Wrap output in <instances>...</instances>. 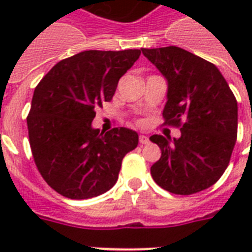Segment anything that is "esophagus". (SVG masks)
Returning a JSON list of instances; mask_svg holds the SVG:
<instances>
[{"instance_id":"1","label":"esophagus","mask_w":252,"mask_h":252,"mask_svg":"<svg viewBox=\"0 0 252 252\" xmlns=\"http://www.w3.org/2000/svg\"><path fill=\"white\" fill-rule=\"evenodd\" d=\"M138 141H140V144H141V145H146V144H149V137H146V136H144V134H142V136H140V137H138Z\"/></svg>"}]
</instances>
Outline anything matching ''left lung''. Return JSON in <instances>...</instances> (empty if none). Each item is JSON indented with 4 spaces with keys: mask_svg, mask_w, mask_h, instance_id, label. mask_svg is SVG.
<instances>
[{
    "mask_svg": "<svg viewBox=\"0 0 252 252\" xmlns=\"http://www.w3.org/2000/svg\"><path fill=\"white\" fill-rule=\"evenodd\" d=\"M167 80L163 126L180 137L153 134L161 158L150 167L154 182L175 195L207 189L230 162L238 129V106L216 65L179 47L141 48Z\"/></svg>",
    "mask_w": 252,
    "mask_h": 252,
    "instance_id": "8db88e82",
    "label": "left lung"
}]
</instances>
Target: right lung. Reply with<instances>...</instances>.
Wrapping results in <instances>:
<instances>
[{"mask_svg": "<svg viewBox=\"0 0 252 252\" xmlns=\"http://www.w3.org/2000/svg\"><path fill=\"white\" fill-rule=\"evenodd\" d=\"M140 49L84 51L57 63L33 91L27 116L33 161L51 188L90 199L114 187L123 158L138 144L128 128L99 133L95 111L110 102Z\"/></svg>", "mask_w": 252, "mask_h": 252, "instance_id": "right-lung-1", "label": "right lung"}]
</instances>
